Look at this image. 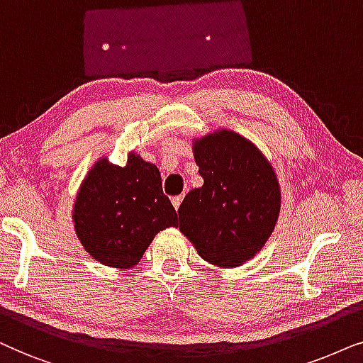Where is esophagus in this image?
<instances>
[{"instance_id": "34e87169", "label": "esophagus", "mask_w": 363, "mask_h": 363, "mask_svg": "<svg viewBox=\"0 0 363 363\" xmlns=\"http://www.w3.org/2000/svg\"><path fill=\"white\" fill-rule=\"evenodd\" d=\"M182 199H184V196H176V197H172V206L176 207V211L179 209V206H181Z\"/></svg>"}]
</instances>
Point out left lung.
<instances>
[{
  "label": "left lung",
  "instance_id": "1",
  "mask_svg": "<svg viewBox=\"0 0 363 363\" xmlns=\"http://www.w3.org/2000/svg\"><path fill=\"white\" fill-rule=\"evenodd\" d=\"M204 184L179 206V229L216 267H238L267 242L280 212L272 164L254 143L219 129L194 139Z\"/></svg>",
  "mask_w": 363,
  "mask_h": 363
}]
</instances>
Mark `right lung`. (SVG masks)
<instances>
[{
  "mask_svg": "<svg viewBox=\"0 0 363 363\" xmlns=\"http://www.w3.org/2000/svg\"><path fill=\"white\" fill-rule=\"evenodd\" d=\"M72 222L91 257L131 269L157 232L177 225V212L164 196L159 169L131 151L124 167L108 157L96 161L76 194Z\"/></svg>",
  "mask_w": 363,
  "mask_h": 363,
  "instance_id": "obj_1",
  "label": "right lung"
}]
</instances>
